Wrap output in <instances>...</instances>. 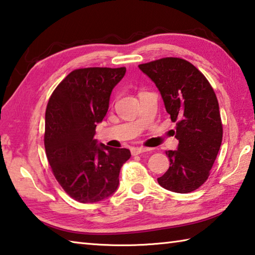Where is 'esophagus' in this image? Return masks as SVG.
Instances as JSON below:
<instances>
[{
  "label": "esophagus",
  "instance_id": "obj_1",
  "mask_svg": "<svg viewBox=\"0 0 255 255\" xmlns=\"http://www.w3.org/2000/svg\"><path fill=\"white\" fill-rule=\"evenodd\" d=\"M131 154L132 155H138V154H141L144 152H148V150H150V148H147V147H143V146H139V147H131Z\"/></svg>",
  "mask_w": 255,
  "mask_h": 255
}]
</instances>
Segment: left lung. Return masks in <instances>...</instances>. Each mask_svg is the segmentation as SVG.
<instances>
[{
	"instance_id": "left-lung-1",
	"label": "left lung",
	"mask_w": 255,
	"mask_h": 255,
	"mask_svg": "<svg viewBox=\"0 0 255 255\" xmlns=\"http://www.w3.org/2000/svg\"><path fill=\"white\" fill-rule=\"evenodd\" d=\"M138 67L156 85L176 124L178 148L166 152L170 167L157 182L173 192L195 191L208 179L222 145L223 125L214 90L204 74L182 58H161Z\"/></svg>"
}]
</instances>
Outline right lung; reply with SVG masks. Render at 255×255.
I'll return each instance as SVG.
<instances>
[{
  "instance_id": "right-lung-1",
  "label": "right lung",
  "mask_w": 255,
  "mask_h": 255,
  "mask_svg": "<svg viewBox=\"0 0 255 255\" xmlns=\"http://www.w3.org/2000/svg\"><path fill=\"white\" fill-rule=\"evenodd\" d=\"M126 67H89L71 72L51 94L45 116V149L56 180L73 199L93 204L119 185L127 148L94 139L96 127L109 109L112 90Z\"/></svg>"
}]
</instances>
